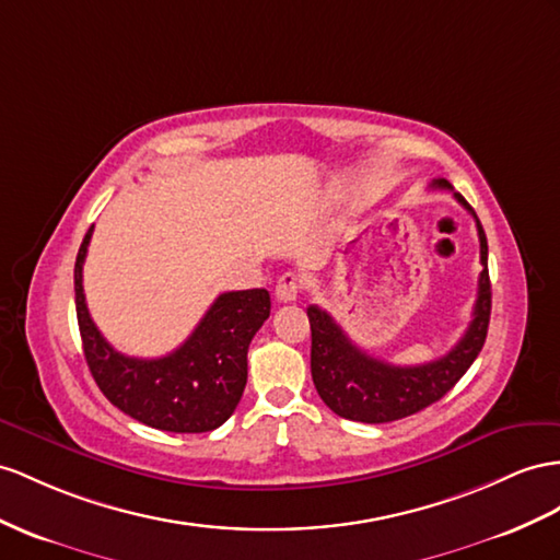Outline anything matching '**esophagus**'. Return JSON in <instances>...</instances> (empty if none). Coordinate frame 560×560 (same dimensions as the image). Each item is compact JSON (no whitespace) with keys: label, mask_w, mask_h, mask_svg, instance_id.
<instances>
[{"label":"esophagus","mask_w":560,"mask_h":560,"mask_svg":"<svg viewBox=\"0 0 560 560\" xmlns=\"http://www.w3.org/2000/svg\"><path fill=\"white\" fill-rule=\"evenodd\" d=\"M300 289H303V285H300V277L293 275V271H285V275L279 277V281H277L275 295L279 303H293V300H298V295H300Z\"/></svg>","instance_id":"34e87169"}]
</instances>
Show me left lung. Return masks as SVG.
<instances>
[{
	"label": "left lung",
	"mask_w": 560,
	"mask_h": 560,
	"mask_svg": "<svg viewBox=\"0 0 560 560\" xmlns=\"http://www.w3.org/2000/svg\"><path fill=\"white\" fill-rule=\"evenodd\" d=\"M430 186L452 191L447 179H433ZM454 198L476 218L482 271L472 319L462 340L447 354L417 366L381 362L357 348L326 310L317 305L307 307L312 328V381L326 407L338 417L360 423H390L411 417L447 395L480 354L492 312L487 238L476 210L466 203L462 194H454Z\"/></svg>",
	"instance_id": "obj_1"
}]
</instances>
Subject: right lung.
Returning <instances> with one entry per match:
<instances>
[{
  "label": "right lung",
  "instance_id": "right-lung-1",
  "mask_svg": "<svg viewBox=\"0 0 560 560\" xmlns=\"http://www.w3.org/2000/svg\"><path fill=\"white\" fill-rule=\"evenodd\" d=\"M94 226L75 260V310L84 360L110 405L127 417L167 433H208L232 417L248 381V346L267 317L265 289L222 293L194 334L158 360L118 352L90 317L82 265Z\"/></svg>",
  "mask_w": 560,
  "mask_h": 560
}]
</instances>
